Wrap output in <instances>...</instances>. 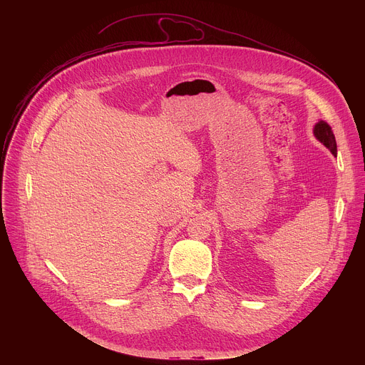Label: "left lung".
<instances>
[{"label":"left lung","instance_id":"1","mask_svg":"<svg viewBox=\"0 0 365 365\" xmlns=\"http://www.w3.org/2000/svg\"><path fill=\"white\" fill-rule=\"evenodd\" d=\"M315 137L324 144L327 145L332 154H336V141H335V135H334V131L331 128V125L325 121H319L317 125H315Z\"/></svg>","mask_w":365,"mask_h":365}]
</instances>
